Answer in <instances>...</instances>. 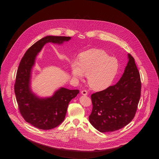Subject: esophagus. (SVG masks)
Here are the masks:
<instances>
[{"instance_id":"1","label":"esophagus","mask_w":159,"mask_h":159,"mask_svg":"<svg viewBox=\"0 0 159 159\" xmlns=\"http://www.w3.org/2000/svg\"><path fill=\"white\" fill-rule=\"evenodd\" d=\"M81 94L82 95H84V96H87L88 93H87V91L86 90H82V91H81Z\"/></svg>"}]
</instances>
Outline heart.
I'll list each match as a JSON object with an SVG mask.
<instances>
[{"instance_id":"1","label":"heart","mask_w":159,"mask_h":159,"mask_svg":"<svg viewBox=\"0 0 159 159\" xmlns=\"http://www.w3.org/2000/svg\"><path fill=\"white\" fill-rule=\"evenodd\" d=\"M118 69V60L99 49L82 53L79 61H74L71 64L73 76L82 79L85 75L89 85L94 90H102L109 87L116 78Z\"/></svg>"}]
</instances>
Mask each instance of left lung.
Here are the masks:
<instances>
[{"mask_svg":"<svg viewBox=\"0 0 159 159\" xmlns=\"http://www.w3.org/2000/svg\"><path fill=\"white\" fill-rule=\"evenodd\" d=\"M128 62L120 80L114 85L91 95L93 110L89 121L101 133L118 130L134 117L141 96V80L134 58Z\"/></svg>","mask_w":159,"mask_h":159,"instance_id":"left-lung-1","label":"left lung"}]
</instances>
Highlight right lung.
Here are the masks:
<instances>
[{"label":"right lung","instance_id":"1","mask_svg":"<svg viewBox=\"0 0 159 159\" xmlns=\"http://www.w3.org/2000/svg\"><path fill=\"white\" fill-rule=\"evenodd\" d=\"M71 39L66 36H47L39 39L22 58L16 74L14 92L20 115L25 120L41 129H51L64 120L70 101L79 93V90L61 87L49 98H39L30 86L31 70L36 55L48 43L62 44Z\"/></svg>","mask_w":159,"mask_h":159}]
</instances>
